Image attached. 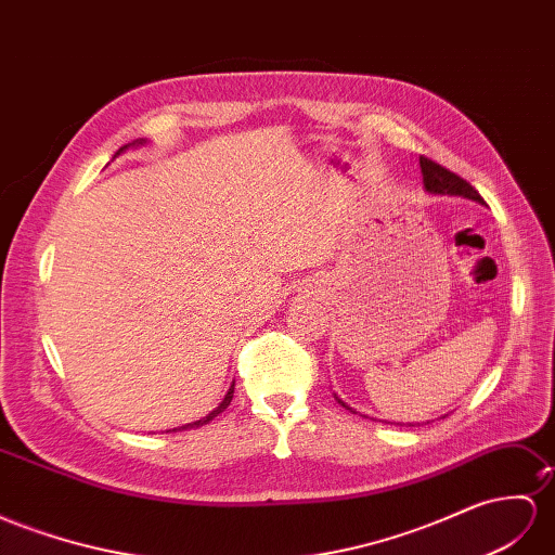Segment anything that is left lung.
<instances>
[{"instance_id": "obj_1", "label": "left lung", "mask_w": 555, "mask_h": 555, "mask_svg": "<svg viewBox=\"0 0 555 555\" xmlns=\"http://www.w3.org/2000/svg\"><path fill=\"white\" fill-rule=\"evenodd\" d=\"M420 166H422V176H424V188L426 192L434 194H452V196H466L474 198V202L482 204V196L476 192L472 182H466L462 176L452 173L450 168L436 164L429 156H420ZM343 403V401H339ZM345 405V403H343ZM347 408V405H345ZM351 410V408H349ZM415 426V424H410Z\"/></svg>"}]
</instances>
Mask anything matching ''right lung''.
<instances>
[{
	"label": "right lung",
	"instance_id": "1",
	"mask_svg": "<svg viewBox=\"0 0 555 555\" xmlns=\"http://www.w3.org/2000/svg\"><path fill=\"white\" fill-rule=\"evenodd\" d=\"M124 147H129V145H124ZM121 147V150H124ZM119 150V152H121ZM117 152V154H119ZM232 396H234V385H232V389L230 391H227V396H224V399H222V403L216 408V410H212V413H208L204 420H198V422H192V424H184V426H178V429H170V431H182V429H194V426H204V424H208L212 417H218L220 413H222V410L227 408V405H230L232 403Z\"/></svg>",
	"mask_w": 555,
	"mask_h": 555
}]
</instances>
